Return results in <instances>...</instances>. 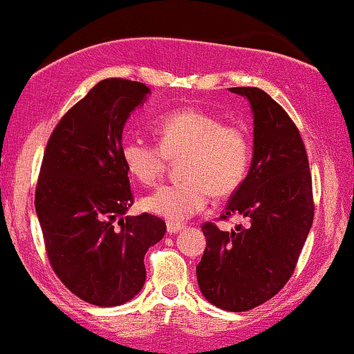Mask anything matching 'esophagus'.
<instances>
[{
    "mask_svg": "<svg viewBox=\"0 0 354 354\" xmlns=\"http://www.w3.org/2000/svg\"><path fill=\"white\" fill-rule=\"evenodd\" d=\"M166 229H168L169 234H176V232H180L181 229H183V224H180V223H168V224H166Z\"/></svg>",
    "mask_w": 354,
    "mask_h": 354,
    "instance_id": "34e87169",
    "label": "esophagus"
}]
</instances>
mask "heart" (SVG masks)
<instances>
[{"mask_svg":"<svg viewBox=\"0 0 354 354\" xmlns=\"http://www.w3.org/2000/svg\"><path fill=\"white\" fill-rule=\"evenodd\" d=\"M160 145L142 138L122 143L127 171L151 186L163 176L168 160H180L183 181L165 185L143 199L145 209L161 218L185 221L206 206L209 196L225 198L239 189L250 163L247 131L224 123L219 115L193 107L160 115L153 122Z\"/></svg>","mask_w":354,"mask_h":354,"instance_id":"obj_1","label":"heart"}]
</instances>
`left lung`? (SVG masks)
Here are the masks:
<instances>
[{
    "label": "left lung",
    "instance_id": "1",
    "mask_svg": "<svg viewBox=\"0 0 354 354\" xmlns=\"http://www.w3.org/2000/svg\"><path fill=\"white\" fill-rule=\"evenodd\" d=\"M254 115V151L249 173L234 191L221 219L241 214L249 225L224 232L201 225L206 249L196 267L199 288L209 304L245 312L266 304L295 270L313 223L308 156L287 112L257 87H232Z\"/></svg>",
    "mask_w": 354,
    "mask_h": 354
}]
</instances>
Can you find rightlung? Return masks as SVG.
I'll use <instances>...</instances> for the list:
<instances>
[{
  "mask_svg": "<svg viewBox=\"0 0 354 354\" xmlns=\"http://www.w3.org/2000/svg\"><path fill=\"white\" fill-rule=\"evenodd\" d=\"M150 88L105 79L88 91L49 136L36 206L50 267L79 299L117 306L143 288L145 254L163 239V219L133 204L122 160V131Z\"/></svg>",
  "mask_w": 354,
  "mask_h": 354,
  "instance_id": "right-lung-1",
  "label": "right lung"
}]
</instances>
